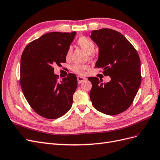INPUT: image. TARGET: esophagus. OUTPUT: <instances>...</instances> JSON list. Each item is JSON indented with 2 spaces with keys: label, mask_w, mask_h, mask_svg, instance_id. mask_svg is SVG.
Instances as JSON below:
<instances>
[{
  "label": "esophagus",
  "mask_w": 160,
  "mask_h": 160,
  "mask_svg": "<svg viewBox=\"0 0 160 160\" xmlns=\"http://www.w3.org/2000/svg\"><path fill=\"white\" fill-rule=\"evenodd\" d=\"M77 80H78V84H81L82 82L85 81V80H86V78H85V77L78 76V77H77Z\"/></svg>",
  "instance_id": "1"
}]
</instances>
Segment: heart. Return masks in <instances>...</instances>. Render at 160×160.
Listing matches in <instances>:
<instances>
[{"mask_svg": "<svg viewBox=\"0 0 160 160\" xmlns=\"http://www.w3.org/2000/svg\"><path fill=\"white\" fill-rule=\"evenodd\" d=\"M77 44H78L80 48L83 49L88 54H92L95 51V44L94 42L90 40V38L82 37L79 38L77 40ZM72 49L69 48L66 52V58H69L72 54ZM88 68V66L84 64H75L72 66V70L75 73L78 74H83L85 72V70Z\"/></svg>", "mask_w": 160, "mask_h": 160, "instance_id": "obj_1", "label": "heart"}]
</instances>
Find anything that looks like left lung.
<instances>
[{"label":"left lung","mask_w":160,"mask_h":160,"mask_svg":"<svg viewBox=\"0 0 160 160\" xmlns=\"http://www.w3.org/2000/svg\"><path fill=\"white\" fill-rule=\"evenodd\" d=\"M91 39L99 48L95 68H103L111 80L102 83L97 77H89L92 104L107 115H116L131 106L141 84L140 59L127 38L114 30H93Z\"/></svg>","instance_id":"8db88e82"}]
</instances>
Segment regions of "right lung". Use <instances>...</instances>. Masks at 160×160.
I'll use <instances>...</instances> for the list:
<instances>
[{"label":"right lung","instance_id":"obj_1","mask_svg":"<svg viewBox=\"0 0 160 160\" xmlns=\"http://www.w3.org/2000/svg\"><path fill=\"white\" fill-rule=\"evenodd\" d=\"M76 32L46 33L26 46L20 59V83L32 110L48 119L64 115L73 103L78 82L69 73L60 82L53 66L66 62V55Z\"/></svg>","mask_w":160,"mask_h":160}]
</instances>
